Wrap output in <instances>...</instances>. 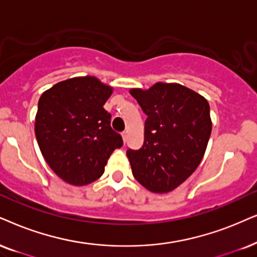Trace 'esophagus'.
Returning a JSON list of instances; mask_svg holds the SVG:
<instances>
[{"instance_id": "esophagus-1", "label": "esophagus", "mask_w": 257, "mask_h": 257, "mask_svg": "<svg viewBox=\"0 0 257 257\" xmlns=\"http://www.w3.org/2000/svg\"><path fill=\"white\" fill-rule=\"evenodd\" d=\"M122 139H123V142H124V144H125L126 139H128V132L124 131V132L122 133Z\"/></svg>"}]
</instances>
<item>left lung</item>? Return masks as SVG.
Segmentation results:
<instances>
[{"mask_svg": "<svg viewBox=\"0 0 257 257\" xmlns=\"http://www.w3.org/2000/svg\"><path fill=\"white\" fill-rule=\"evenodd\" d=\"M131 93L147 115L144 146L126 151L133 175L152 192H170L196 171L204 157L212 128L210 105L180 84L157 83Z\"/></svg>", "mask_w": 257, "mask_h": 257, "instance_id": "8db88e82", "label": "left lung"}]
</instances>
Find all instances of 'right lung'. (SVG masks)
I'll list each match as a JSON object with an SVG mask.
<instances>
[{
	"label": "right lung",
	"mask_w": 257,
	"mask_h": 257,
	"mask_svg": "<svg viewBox=\"0 0 257 257\" xmlns=\"http://www.w3.org/2000/svg\"><path fill=\"white\" fill-rule=\"evenodd\" d=\"M112 87L95 77L64 80L42 93L35 136L45 160L64 181L87 185L104 173L111 153L123 146L103 108Z\"/></svg>",
	"instance_id": "add662e5"
}]
</instances>
